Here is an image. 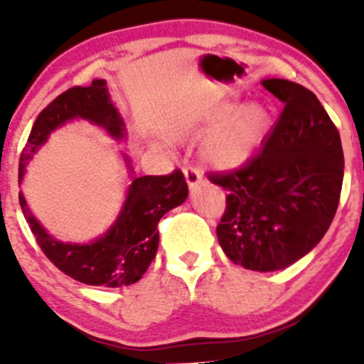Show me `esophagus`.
Masks as SVG:
<instances>
[{"instance_id": "1", "label": "esophagus", "mask_w": 364, "mask_h": 364, "mask_svg": "<svg viewBox=\"0 0 364 364\" xmlns=\"http://www.w3.org/2000/svg\"><path fill=\"white\" fill-rule=\"evenodd\" d=\"M185 178H186V183H188L190 188H196V186L203 181V174H200L199 168H196L193 165H186Z\"/></svg>"}]
</instances>
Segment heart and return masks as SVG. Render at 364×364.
<instances>
[{"label": "heart", "instance_id": "1", "mask_svg": "<svg viewBox=\"0 0 364 364\" xmlns=\"http://www.w3.org/2000/svg\"><path fill=\"white\" fill-rule=\"evenodd\" d=\"M213 130L205 135L200 156L215 168H236L243 165L266 137L269 112L260 104H248L230 111L222 109L209 121Z\"/></svg>", "mask_w": 364, "mask_h": 364}]
</instances>
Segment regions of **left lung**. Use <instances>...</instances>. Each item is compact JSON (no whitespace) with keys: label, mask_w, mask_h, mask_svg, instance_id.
<instances>
[{"label":"left lung","mask_w":364,"mask_h":364,"mask_svg":"<svg viewBox=\"0 0 364 364\" xmlns=\"http://www.w3.org/2000/svg\"><path fill=\"white\" fill-rule=\"evenodd\" d=\"M262 86L284 104L260 151L232 171L208 172L227 190L216 227L234 264L278 271L306 255L324 237L338 209L343 183L340 134L318 98L287 79Z\"/></svg>","instance_id":"1"}]
</instances>
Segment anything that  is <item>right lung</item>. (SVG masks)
I'll return each instance as SVG.
<instances>
[{
	"mask_svg": "<svg viewBox=\"0 0 364 364\" xmlns=\"http://www.w3.org/2000/svg\"><path fill=\"white\" fill-rule=\"evenodd\" d=\"M75 117L104 127L114 139L124 137V123L112 105L105 80L97 79L86 87H70L36 117L19 160V181L28 160L47 141L50 132ZM127 164H130L128 159ZM188 185L179 168L165 176L134 178L114 225L90 245L56 241L31 215L23 193H19V203L36 243L58 269L86 285L123 287L139 282L148 271L159 250L156 227L160 218L185 203Z\"/></svg>",
	"mask_w": 364,
	"mask_h": 364,
	"instance_id": "1",
	"label": "right lung"
}]
</instances>
